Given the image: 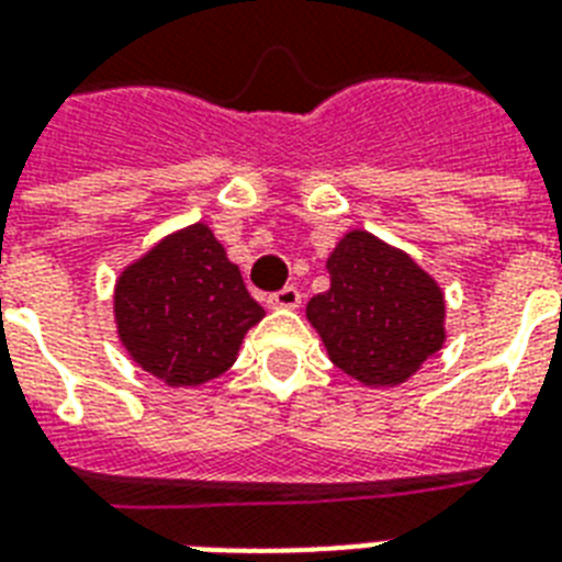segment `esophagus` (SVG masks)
Returning <instances> with one entry per match:
<instances>
[{
	"label": "esophagus",
	"instance_id": "34e87169",
	"mask_svg": "<svg viewBox=\"0 0 562 562\" xmlns=\"http://www.w3.org/2000/svg\"><path fill=\"white\" fill-rule=\"evenodd\" d=\"M303 294H300L297 285H285V289L273 291L271 297H268V306L271 308H297Z\"/></svg>",
	"mask_w": 562,
	"mask_h": 562
}]
</instances>
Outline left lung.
Masks as SVG:
<instances>
[{
  "label": "left lung",
  "instance_id": "8db88e82",
  "mask_svg": "<svg viewBox=\"0 0 562 562\" xmlns=\"http://www.w3.org/2000/svg\"><path fill=\"white\" fill-rule=\"evenodd\" d=\"M306 317L335 368L373 387L402 384L443 347V291L411 256L352 229L329 256Z\"/></svg>",
  "mask_w": 562,
  "mask_h": 562
}]
</instances>
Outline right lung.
<instances>
[{"label":"right lung","instance_id":"right-lung-1","mask_svg":"<svg viewBox=\"0 0 562 562\" xmlns=\"http://www.w3.org/2000/svg\"><path fill=\"white\" fill-rule=\"evenodd\" d=\"M113 303L131 359L171 387L224 373L247 329L265 315L206 224L162 238L127 265Z\"/></svg>","mask_w":562,"mask_h":562}]
</instances>
